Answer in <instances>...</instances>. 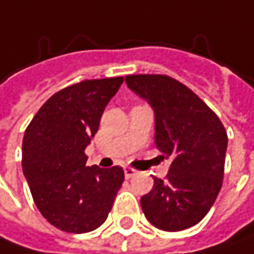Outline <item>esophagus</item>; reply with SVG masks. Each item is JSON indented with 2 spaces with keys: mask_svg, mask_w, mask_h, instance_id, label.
<instances>
[{
  "mask_svg": "<svg viewBox=\"0 0 254 254\" xmlns=\"http://www.w3.org/2000/svg\"><path fill=\"white\" fill-rule=\"evenodd\" d=\"M136 175V171L134 169H131V168H124V176H126V179H130V178H133Z\"/></svg>",
  "mask_w": 254,
  "mask_h": 254,
  "instance_id": "1",
  "label": "esophagus"
}]
</instances>
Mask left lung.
Returning <instances> with one entry per match:
<instances>
[{
  "label": "left lung",
  "instance_id": "left-lung-1",
  "mask_svg": "<svg viewBox=\"0 0 254 254\" xmlns=\"http://www.w3.org/2000/svg\"><path fill=\"white\" fill-rule=\"evenodd\" d=\"M127 86L154 113L156 147L172 159L166 179L153 178L141 209L154 227L181 231L198 224L223 185L227 133L208 105L166 75H128Z\"/></svg>",
  "mask_w": 254,
  "mask_h": 254
}]
</instances>
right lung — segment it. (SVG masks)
Here are the masks:
<instances>
[{"label": "right lung", "mask_w": 254, "mask_h": 254, "mask_svg": "<svg viewBox=\"0 0 254 254\" xmlns=\"http://www.w3.org/2000/svg\"><path fill=\"white\" fill-rule=\"evenodd\" d=\"M123 78L83 81L43 104L23 138V173L46 220L66 233H88L107 220L124 182L120 166H86L85 149L98 131Z\"/></svg>", "instance_id": "1"}]
</instances>
